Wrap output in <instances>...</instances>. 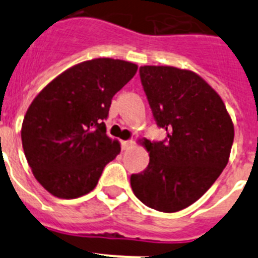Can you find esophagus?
Masks as SVG:
<instances>
[{
    "mask_svg": "<svg viewBox=\"0 0 258 258\" xmlns=\"http://www.w3.org/2000/svg\"><path fill=\"white\" fill-rule=\"evenodd\" d=\"M132 145H133V141H122L121 142V149L124 150H129L132 147Z\"/></svg>",
    "mask_w": 258,
    "mask_h": 258,
    "instance_id": "obj_1",
    "label": "esophagus"
}]
</instances>
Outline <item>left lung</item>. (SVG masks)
Segmentation results:
<instances>
[{"instance_id": "left-lung-1", "label": "left lung", "mask_w": 258, "mask_h": 258, "mask_svg": "<svg viewBox=\"0 0 258 258\" xmlns=\"http://www.w3.org/2000/svg\"><path fill=\"white\" fill-rule=\"evenodd\" d=\"M140 76L166 138L143 142L150 163L132 174V190L150 208L182 211L208 191L229 163L234 124L217 92L192 71L143 66Z\"/></svg>"}]
</instances>
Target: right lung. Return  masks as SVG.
Here are the masks:
<instances>
[{
  "label": "right lung",
  "mask_w": 258,
  "mask_h": 258,
  "mask_svg": "<svg viewBox=\"0 0 258 258\" xmlns=\"http://www.w3.org/2000/svg\"><path fill=\"white\" fill-rule=\"evenodd\" d=\"M138 66L112 58L86 60L47 84L27 109L22 145L35 178L60 199H76L97 186L104 166L120 154L106 134L112 97Z\"/></svg>",
  "instance_id": "right-lung-1"
}]
</instances>
